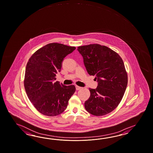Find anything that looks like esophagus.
Returning <instances> with one entry per match:
<instances>
[{
  "label": "esophagus",
  "mask_w": 153,
  "mask_h": 153,
  "mask_svg": "<svg viewBox=\"0 0 153 153\" xmlns=\"http://www.w3.org/2000/svg\"><path fill=\"white\" fill-rule=\"evenodd\" d=\"M81 88H82L81 87H79V86H76V90H79L80 89H81Z\"/></svg>",
  "instance_id": "esophagus-1"
}]
</instances>
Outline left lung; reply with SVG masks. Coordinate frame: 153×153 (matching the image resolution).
I'll return each mask as SVG.
<instances>
[{
  "mask_svg": "<svg viewBox=\"0 0 153 153\" xmlns=\"http://www.w3.org/2000/svg\"><path fill=\"white\" fill-rule=\"evenodd\" d=\"M86 70L95 76L98 86L89 88L90 97L85 102L86 111L93 116L106 115L119 105L128 83L122 59L108 47L97 44L79 46Z\"/></svg>",
  "mask_w": 153,
  "mask_h": 153,
  "instance_id": "1",
  "label": "left lung"
}]
</instances>
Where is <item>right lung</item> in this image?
<instances>
[{"instance_id":"add662e5","label":"right lung","mask_w":153,"mask_h":153,"mask_svg":"<svg viewBox=\"0 0 153 153\" xmlns=\"http://www.w3.org/2000/svg\"><path fill=\"white\" fill-rule=\"evenodd\" d=\"M76 49L59 43H50L34 52L26 65L24 85L35 108L49 117L58 116L67 108L74 94V85L64 86L56 80L62 62Z\"/></svg>"}]
</instances>
